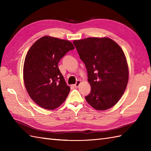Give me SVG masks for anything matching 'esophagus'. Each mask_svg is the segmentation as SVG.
<instances>
[{
  "mask_svg": "<svg viewBox=\"0 0 151 151\" xmlns=\"http://www.w3.org/2000/svg\"><path fill=\"white\" fill-rule=\"evenodd\" d=\"M81 81H76V84H74V86H75V88H78V86H80V84H81Z\"/></svg>",
  "mask_w": 151,
  "mask_h": 151,
  "instance_id": "1",
  "label": "esophagus"
}]
</instances>
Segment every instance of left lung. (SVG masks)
<instances>
[{
    "instance_id": "left-lung-1",
    "label": "left lung",
    "mask_w": 151,
    "mask_h": 151,
    "mask_svg": "<svg viewBox=\"0 0 151 151\" xmlns=\"http://www.w3.org/2000/svg\"><path fill=\"white\" fill-rule=\"evenodd\" d=\"M88 72L91 92L85 97L95 110L113 107L123 95L129 81V67L119 45L109 37L73 41Z\"/></svg>"
}]
</instances>
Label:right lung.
<instances>
[{
  "instance_id": "1",
  "label": "right lung",
  "mask_w": 151,
  "mask_h": 151,
  "mask_svg": "<svg viewBox=\"0 0 151 151\" xmlns=\"http://www.w3.org/2000/svg\"><path fill=\"white\" fill-rule=\"evenodd\" d=\"M74 49L69 41L46 36L28 50L23 66L24 86L30 98L40 107L54 110L65 101L70 87L58 65L61 58Z\"/></svg>"
}]
</instances>
